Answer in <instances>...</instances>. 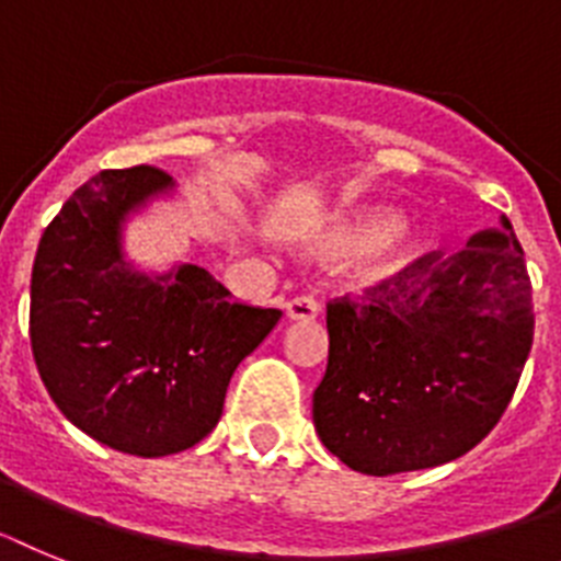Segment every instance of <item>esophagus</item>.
<instances>
[{
	"label": "esophagus",
	"mask_w": 561,
	"mask_h": 561,
	"mask_svg": "<svg viewBox=\"0 0 561 561\" xmlns=\"http://www.w3.org/2000/svg\"><path fill=\"white\" fill-rule=\"evenodd\" d=\"M285 310L294 321H313L321 313V301L316 296H296L287 301Z\"/></svg>",
	"instance_id": "1"
}]
</instances>
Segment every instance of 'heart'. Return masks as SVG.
<instances>
[{"label":"heart","mask_w":561,"mask_h":561,"mask_svg":"<svg viewBox=\"0 0 561 561\" xmlns=\"http://www.w3.org/2000/svg\"><path fill=\"white\" fill-rule=\"evenodd\" d=\"M398 227H401V214L396 208H355L316 231L310 237V251L321 260H347L369 253L358 271V279L364 285H378L401 274L415 260L421 245L417 233L403 228L398 232Z\"/></svg>","instance_id":"obj_1"}]
</instances>
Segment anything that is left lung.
Here are the masks:
<instances>
[{"mask_svg":"<svg viewBox=\"0 0 561 561\" xmlns=\"http://www.w3.org/2000/svg\"><path fill=\"white\" fill-rule=\"evenodd\" d=\"M364 294L328 305V369L313 392L321 443L373 477L474 449L508 409L534 344L530 276L511 222Z\"/></svg>","mask_w":561,"mask_h":561,"instance_id":"obj_1","label":"left lung"}]
</instances>
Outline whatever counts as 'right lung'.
Listing matches in <instances>:
<instances>
[{
	"label": "right lung",
	"mask_w": 561,
	"mask_h": 561,
	"mask_svg": "<svg viewBox=\"0 0 561 561\" xmlns=\"http://www.w3.org/2000/svg\"><path fill=\"white\" fill-rule=\"evenodd\" d=\"M172 178L106 169L72 192L38 242L31 347L61 415L124 455L192 449L217 426L233 369L282 310L233 301L206 267L144 274L124 260V220Z\"/></svg>",
	"instance_id": "right-lung-1"
}]
</instances>
